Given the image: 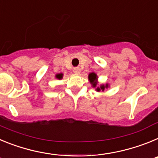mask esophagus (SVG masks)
I'll return each mask as SVG.
<instances>
[{
    "mask_svg": "<svg viewBox=\"0 0 158 158\" xmlns=\"http://www.w3.org/2000/svg\"><path fill=\"white\" fill-rule=\"evenodd\" d=\"M73 73H76V74H80V73H81V69L79 68V67H76V68H74L73 69Z\"/></svg>",
    "mask_w": 158,
    "mask_h": 158,
    "instance_id": "obj_1",
    "label": "esophagus"
}]
</instances>
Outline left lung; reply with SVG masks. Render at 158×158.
I'll use <instances>...</instances> for the list:
<instances>
[{
	"mask_svg": "<svg viewBox=\"0 0 158 158\" xmlns=\"http://www.w3.org/2000/svg\"><path fill=\"white\" fill-rule=\"evenodd\" d=\"M89 82L91 83L92 86L93 88H96V92H100V91H104V89H107V88L109 87V85L108 84H106V85H100V86H97V84H98V76L96 75V73H90L89 74Z\"/></svg>",
	"mask_w": 158,
	"mask_h": 158,
	"instance_id": "1",
	"label": "left lung"
}]
</instances>
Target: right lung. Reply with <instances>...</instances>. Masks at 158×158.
Listing matches in <instances>:
<instances>
[{
  "mask_svg": "<svg viewBox=\"0 0 158 158\" xmlns=\"http://www.w3.org/2000/svg\"><path fill=\"white\" fill-rule=\"evenodd\" d=\"M55 77L58 79V80H61L63 77V73H58V74L55 75Z\"/></svg>",
  "mask_w": 158,
  "mask_h": 158,
  "instance_id": "add662e5",
  "label": "right lung"
}]
</instances>
